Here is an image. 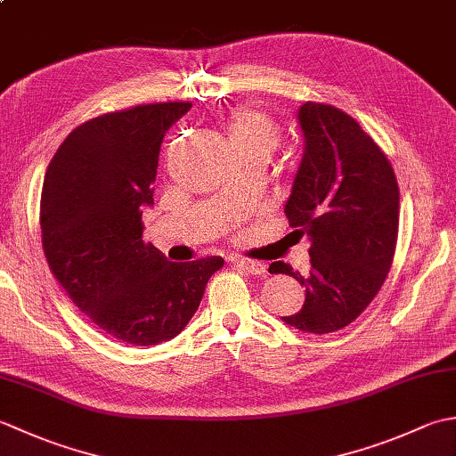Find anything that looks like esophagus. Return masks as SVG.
Masks as SVG:
<instances>
[{
  "mask_svg": "<svg viewBox=\"0 0 456 456\" xmlns=\"http://www.w3.org/2000/svg\"><path fill=\"white\" fill-rule=\"evenodd\" d=\"M233 265H235L239 270H243V273L250 274V276H263V274H266V265L255 263V260L233 258Z\"/></svg>",
  "mask_w": 456,
  "mask_h": 456,
  "instance_id": "1",
  "label": "esophagus"
}]
</instances>
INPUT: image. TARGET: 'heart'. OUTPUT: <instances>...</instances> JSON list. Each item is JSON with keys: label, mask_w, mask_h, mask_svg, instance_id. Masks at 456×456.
<instances>
[{"label": "heart", "mask_w": 456, "mask_h": 456, "mask_svg": "<svg viewBox=\"0 0 456 456\" xmlns=\"http://www.w3.org/2000/svg\"><path fill=\"white\" fill-rule=\"evenodd\" d=\"M227 142L235 154H263L270 159L282 142L278 125L258 110H239L227 121Z\"/></svg>", "instance_id": "heart-1"}]
</instances>
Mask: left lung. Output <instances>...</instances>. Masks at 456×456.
Masks as SVG:
<instances>
[{"mask_svg":"<svg viewBox=\"0 0 456 456\" xmlns=\"http://www.w3.org/2000/svg\"><path fill=\"white\" fill-rule=\"evenodd\" d=\"M297 121L305 149L284 211L312 240V268L302 276L278 260L268 273L305 288L302 309L284 322L325 335L353 323L380 292L398 243L400 190L388 157L351 115L305 102Z\"/></svg>","mask_w":456,"mask_h":456,"instance_id":"8db88e82","label":"left lung"}]
</instances>
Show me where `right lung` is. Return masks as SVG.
Wrapping results in <instances>:
<instances>
[{
	"instance_id": "1",
	"label": "right lung",
	"mask_w": 456,
	"mask_h": 456,
	"mask_svg": "<svg viewBox=\"0 0 456 456\" xmlns=\"http://www.w3.org/2000/svg\"><path fill=\"white\" fill-rule=\"evenodd\" d=\"M190 102L134 105L78 125L48 164L41 233L48 268L102 331L133 346L170 341L196 314L221 256L170 263L142 240L160 142Z\"/></svg>"
}]
</instances>
